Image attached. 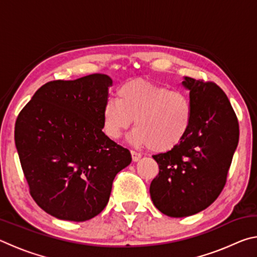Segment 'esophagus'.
<instances>
[{
    "label": "esophagus",
    "mask_w": 257,
    "mask_h": 257,
    "mask_svg": "<svg viewBox=\"0 0 257 257\" xmlns=\"http://www.w3.org/2000/svg\"><path fill=\"white\" fill-rule=\"evenodd\" d=\"M132 158H133L134 162H138V161L142 159V154L137 153V152H135V151H132Z\"/></svg>",
    "instance_id": "34e87169"
}]
</instances>
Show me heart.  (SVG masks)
I'll return each instance as SVG.
<instances>
[{
	"label": "heart",
	"instance_id": "obj_1",
	"mask_svg": "<svg viewBox=\"0 0 257 257\" xmlns=\"http://www.w3.org/2000/svg\"><path fill=\"white\" fill-rule=\"evenodd\" d=\"M102 110L103 130L116 139L132 125L134 144L155 152L172 150L189 132L193 110L187 95L144 79L125 82Z\"/></svg>",
	"mask_w": 257,
	"mask_h": 257
}]
</instances>
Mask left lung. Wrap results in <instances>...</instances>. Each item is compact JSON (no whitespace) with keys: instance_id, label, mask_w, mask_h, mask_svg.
I'll return each mask as SVG.
<instances>
[{"instance_id":"left-lung-1","label":"left lung","mask_w":257,"mask_h":257,"mask_svg":"<svg viewBox=\"0 0 257 257\" xmlns=\"http://www.w3.org/2000/svg\"><path fill=\"white\" fill-rule=\"evenodd\" d=\"M193 118L189 132L171 151L153 155L160 171L151 182L155 207L171 217L194 215L219 196L239 141L238 120L214 82L184 77Z\"/></svg>"}]
</instances>
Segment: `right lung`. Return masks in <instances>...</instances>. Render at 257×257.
<instances>
[{
    "mask_svg": "<svg viewBox=\"0 0 257 257\" xmlns=\"http://www.w3.org/2000/svg\"><path fill=\"white\" fill-rule=\"evenodd\" d=\"M110 86L103 73L50 81L17 119L15 142L30 194L56 219L82 222L99 214L116 173L132 163L130 152L102 132Z\"/></svg>",
    "mask_w": 257,
    "mask_h": 257,
    "instance_id": "add662e5",
    "label": "right lung"
}]
</instances>
